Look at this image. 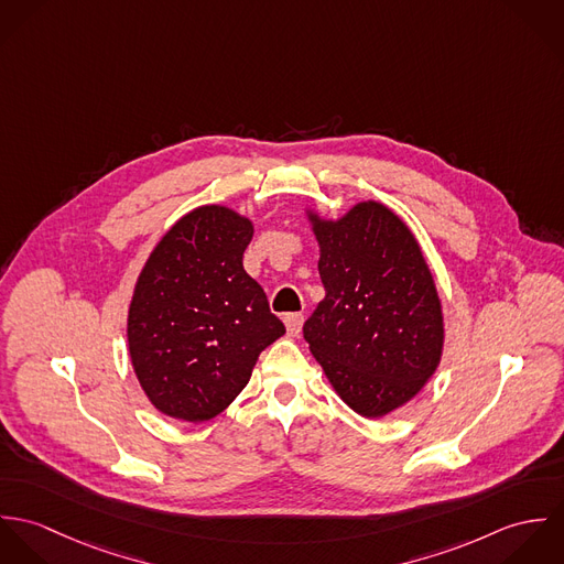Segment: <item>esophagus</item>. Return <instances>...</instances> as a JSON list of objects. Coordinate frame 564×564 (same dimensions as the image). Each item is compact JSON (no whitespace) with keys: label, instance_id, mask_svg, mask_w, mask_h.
<instances>
[{"label":"esophagus","instance_id":"obj_1","mask_svg":"<svg viewBox=\"0 0 564 564\" xmlns=\"http://www.w3.org/2000/svg\"><path fill=\"white\" fill-rule=\"evenodd\" d=\"M284 325H286V334L289 336H297L302 332V325H304V315H300V313L286 315L284 317Z\"/></svg>","mask_w":564,"mask_h":564}]
</instances>
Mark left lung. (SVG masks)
<instances>
[{
    "mask_svg": "<svg viewBox=\"0 0 564 564\" xmlns=\"http://www.w3.org/2000/svg\"><path fill=\"white\" fill-rule=\"evenodd\" d=\"M325 297L304 338L354 412L378 419L410 402L441 362L445 327L432 271L410 228L380 202L340 219L308 213Z\"/></svg>",
    "mask_w": 564,
    "mask_h": 564,
    "instance_id": "left-lung-1",
    "label": "left lung"
}]
</instances>
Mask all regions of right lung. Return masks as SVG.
Listing matches in <instances>:
<instances>
[{"label": "right lung", "mask_w": 564, "mask_h": 564, "mask_svg": "<svg viewBox=\"0 0 564 564\" xmlns=\"http://www.w3.org/2000/svg\"><path fill=\"white\" fill-rule=\"evenodd\" d=\"M253 226L226 206L184 215L150 253L130 302L134 373L162 414L208 421L247 387L286 329L242 269Z\"/></svg>", "instance_id": "right-lung-1"}]
</instances>
